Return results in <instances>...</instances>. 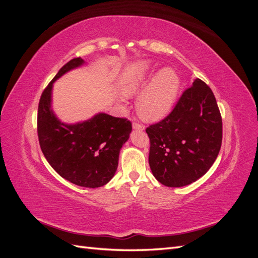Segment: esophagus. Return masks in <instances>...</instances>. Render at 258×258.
<instances>
[{
  "label": "esophagus",
  "mask_w": 258,
  "mask_h": 258,
  "mask_svg": "<svg viewBox=\"0 0 258 258\" xmlns=\"http://www.w3.org/2000/svg\"><path fill=\"white\" fill-rule=\"evenodd\" d=\"M132 128H134L135 130H140V131H143L145 129L144 126H142V124H140V123H137V122H134V124H132Z\"/></svg>",
  "instance_id": "esophagus-1"
}]
</instances>
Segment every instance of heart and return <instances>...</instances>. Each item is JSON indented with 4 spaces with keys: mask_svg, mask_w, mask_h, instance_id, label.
Segmentation results:
<instances>
[{
    "mask_svg": "<svg viewBox=\"0 0 258 258\" xmlns=\"http://www.w3.org/2000/svg\"><path fill=\"white\" fill-rule=\"evenodd\" d=\"M154 73L151 61H138L124 69L119 80V89L126 97L144 89L138 96L137 110L145 121H158L166 117L172 110L179 89V77L173 69L162 68Z\"/></svg>",
    "mask_w": 258,
    "mask_h": 258,
    "instance_id": "1",
    "label": "heart"
}]
</instances>
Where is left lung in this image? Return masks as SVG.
Segmentation results:
<instances>
[{
  "instance_id": "1",
  "label": "left lung",
  "mask_w": 258,
  "mask_h": 258,
  "mask_svg": "<svg viewBox=\"0 0 258 258\" xmlns=\"http://www.w3.org/2000/svg\"><path fill=\"white\" fill-rule=\"evenodd\" d=\"M146 134L148 163L159 183L183 187L196 182L212 167L222 145V117L212 90L195 79L173 111Z\"/></svg>"
}]
</instances>
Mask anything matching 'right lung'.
<instances>
[{"mask_svg": "<svg viewBox=\"0 0 258 258\" xmlns=\"http://www.w3.org/2000/svg\"><path fill=\"white\" fill-rule=\"evenodd\" d=\"M86 64L69 61L43 91L38 103L37 135L41 150L56 172L75 185L97 188L111 181L118 167L119 152L131 134L126 118L98 113L75 123L61 121L52 110L53 83Z\"/></svg>", "mask_w": 258, "mask_h": 258, "instance_id": "right-lung-1", "label": "right lung"}]
</instances>
